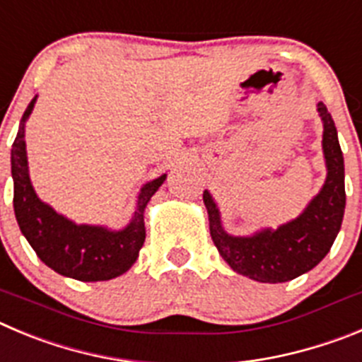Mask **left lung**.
Instances as JSON below:
<instances>
[{"label":"left lung","instance_id":"1","mask_svg":"<svg viewBox=\"0 0 362 362\" xmlns=\"http://www.w3.org/2000/svg\"><path fill=\"white\" fill-rule=\"evenodd\" d=\"M317 112L323 120L327 180L296 220L286 221L278 229H262L252 236H233L221 227L216 202L209 191H204L211 238L218 252L234 272L254 281H291L312 270L327 256L341 229L346 205L344 158L327 106L317 103Z\"/></svg>","mask_w":362,"mask_h":362}]
</instances>
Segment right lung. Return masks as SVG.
Here are the masks:
<instances>
[{
    "mask_svg": "<svg viewBox=\"0 0 362 362\" xmlns=\"http://www.w3.org/2000/svg\"><path fill=\"white\" fill-rule=\"evenodd\" d=\"M37 95L30 100L12 144L11 164L14 180V213L23 236L37 258L57 274L79 281H108L124 274L139 258L146 240L144 209L165 180V175L142 185L136 197L132 221L124 229L100 226H77L50 205L39 200L28 175L25 122L30 117Z\"/></svg>",
    "mask_w": 362,
    "mask_h": 362,
    "instance_id": "right-lung-1",
    "label": "right lung"
}]
</instances>
